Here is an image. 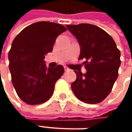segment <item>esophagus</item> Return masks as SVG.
Returning <instances> with one entry per match:
<instances>
[{
    "instance_id": "esophagus-1",
    "label": "esophagus",
    "mask_w": 132,
    "mask_h": 132,
    "mask_svg": "<svg viewBox=\"0 0 132 132\" xmlns=\"http://www.w3.org/2000/svg\"><path fill=\"white\" fill-rule=\"evenodd\" d=\"M64 70H65V71H68L69 70H70V69H69L68 67H66V66H64Z\"/></svg>"
}]
</instances>
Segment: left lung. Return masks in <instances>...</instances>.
<instances>
[{"label":"left lung","mask_w":132,"mask_h":132,"mask_svg":"<svg viewBox=\"0 0 132 132\" xmlns=\"http://www.w3.org/2000/svg\"><path fill=\"white\" fill-rule=\"evenodd\" d=\"M81 46L79 59H85L87 73L74 70L76 81L71 88L77 98L87 104H98L112 91L118 76L120 52L114 39L96 26L81 23L67 25Z\"/></svg>","instance_id":"1"}]
</instances>
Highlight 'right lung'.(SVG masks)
<instances>
[{"label": "right lung", "mask_w": 132, "mask_h": 132, "mask_svg": "<svg viewBox=\"0 0 132 132\" xmlns=\"http://www.w3.org/2000/svg\"><path fill=\"white\" fill-rule=\"evenodd\" d=\"M65 31L62 25L41 21L26 27L13 40L9 67L13 86L25 103L43 104L53 95L64 68L59 64L47 68L43 59L45 54L52 51L57 37Z\"/></svg>", "instance_id": "1"}]
</instances>
